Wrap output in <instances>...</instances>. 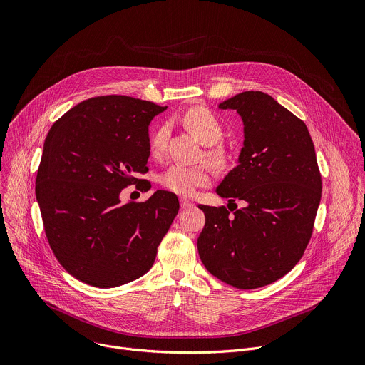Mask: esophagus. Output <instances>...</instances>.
Returning a JSON list of instances; mask_svg holds the SVG:
<instances>
[{
    "instance_id": "esophagus-1",
    "label": "esophagus",
    "mask_w": 365,
    "mask_h": 365,
    "mask_svg": "<svg viewBox=\"0 0 365 365\" xmlns=\"http://www.w3.org/2000/svg\"><path fill=\"white\" fill-rule=\"evenodd\" d=\"M180 206L183 207V210H187V207H192V206H193V202H190V200L186 199V197H182V199H180Z\"/></svg>"
}]
</instances>
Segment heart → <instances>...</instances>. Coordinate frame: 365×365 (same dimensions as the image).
Here are the masks:
<instances>
[{
    "instance_id": "b5f03b06",
    "label": "heart",
    "mask_w": 365,
    "mask_h": 365,
    "mask_svg": "<svg viewBox=\"0 0 365 365\" xmlns=\"http://www.w3.org/2000/svg\"><path fill=\"white\" fill-rule=\"evenodd\" d=\"M183 123L187 130L203 144L212 145L218 143L224 135V128L220 118L206 107H192L183 115ZM170 125L169 123H162L159 127H155L150 134L148 145L150 151L154 155H159L165 151L166 143L169 138ZM212 158L218 159L222 154L220 148H214L210 151ZM212 170L207 165H173L168 170H165L160 176V183L170 192L178 195L189 196L195 193L197 187L206 186L211 183Z\"/></svg>"
}]
</instances>
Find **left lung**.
I'll list each match as a JSON object with an SVG mask.
<instances>
[{"instance_id": "8db88e82", "label": "left lung", "mask_w": 365, "mask_h": 365, "mask_svg": "<svg viewBox=\"0 0 365 365\" xmlns=\"http://www.w3.org/2000/svg\"><path fill=\"white\" fill-rule=\"evenodd\" d=\"M218 107L238 113L244 145L217 193L245 206L230 215L225 206L199 205L197 251L221 282L263 287L299 263L314 231L322 195L315 145L306 124L264 92L245 91Z\"/></svg>"}]
</instances>
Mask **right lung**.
I'll list each match as a JSON object with an SVG mask.
<instances>
[{
  "label": "right lung",
  "mask_w": 365,
  "mask_h": 365,
  "mask_svg": "<svg viewBox=\"0 0 365 365\" xmlns=\"http://www.w3.org/2000/svg\"><path fill=\"white\" fill-rule=\"evenodd\" d=\"M168 107L125 95L82 101L51 125L36 178V197L51 251L75 279L99 289L145 274L179 212L178 196L145 202L120 193L145 173L148 125Z\"/></svg>",
  "instance_id": "obj_1"
}]
</instances>
